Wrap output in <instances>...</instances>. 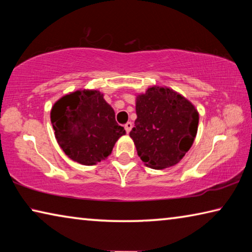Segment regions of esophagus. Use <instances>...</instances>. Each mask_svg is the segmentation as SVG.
Instances as JSON below:
<instances>
[{"label":"esophagus","mask_w":252,"mask_h":252,"mask_svg":"<svg viewBox=\"0 0 252 252\" xmlns=\"http://www.w3.org/2000/svg\"><path fill=\"white\" fill-rule=\"evenodd\" d=\"M125 129H126V133H129V132H130L131 129H132V123H131V122L126 123V125H125Z\"/></svg>","instance_id":"1"}]
</instances>
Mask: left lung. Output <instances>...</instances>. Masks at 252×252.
I'll list each match as a JSON object with an SVG mask.
<instances>
[{
    "label": "left lung",
    "mask_w": 252,
    "mask_h": 252,
    "mask_svg": "<svg viewBox=\"0 0 252 252\" xmlns=\"http://www.w3.org/2000/svg\"><path fill=\"white\" fill-rule=\"evenodd\" d=\"M135 111L130 136L140 159L157 170L177 164L197 135L199 113L194 105L171 89L155 85L136 96Z\"/></svg>",
    "instance_id": "8db88e82"
}]
</instances>
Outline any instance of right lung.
Segmentation results:
<instances>
[{
	"instance_id": "1",
	"label": "right lung",
	"mask_w": 252,
	"mask_h": 252,
	"mask_svg": "<svg viewBox=\"0 0 252 252\" xmlns=\"http://www.w3.org/2000/svg\"><path fill=\"white\" fill-rule=\"evenodd\" d=\"M51 122L59 146L70 159L84 165L106 159L126 134L114 110L97 90H78L62 96L52 106Z\"/></svg>"
}]
</instances>
